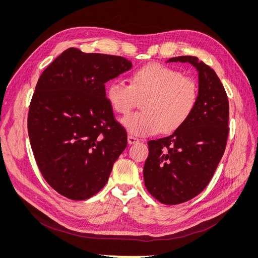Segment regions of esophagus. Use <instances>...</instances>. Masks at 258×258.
Segmentation results:
<instances>
[{
	"label": "esophagus",
	"mask_w": 258,
	"mask_h": 258,
	"mask_svg": "<svg viewBox=\"0 0 258 258\" xmlns=\"http://www.w3.org/2000/svg\"><path fill=\"white\" fill-rule=\"evenodd\" d=\"M139 142V139L136 138V137H132V136H129L128 137V143L129 144H136Z\"/></svg>",
	"instance_id": "esophagus-1"
}]
</instances>
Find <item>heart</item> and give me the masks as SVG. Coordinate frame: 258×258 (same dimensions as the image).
<instances>
[{
    "label": "heart",
    "mask_w": 258,
    "mask_h": 258,
    "mask_svg": "<svg viewBox=\"0 0 258 258\" xmlns=\"http://www.w3.org/2000/svg\"><path fill=\"white\" fill-rule=\"evenodd\" d=\"M106 98L118 114L130 113L142 101V110L121 120L130 135L148 137L171 132L189 119L198 103L199 89L191 77L172 68L152 63L139 69L131 84L115 80L106 88Z\"/></svg>",
    "instance_id": "obj_1"
}]
</instances>
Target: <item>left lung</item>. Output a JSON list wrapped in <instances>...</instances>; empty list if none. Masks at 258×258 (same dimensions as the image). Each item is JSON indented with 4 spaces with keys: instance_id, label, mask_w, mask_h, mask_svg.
Masks as SVG:
<instances>
[{
    "instance_id": "1",
    "label": "left lung",
    "mask_w": 258,
    "mask_h": 258,
    "mask_svg": "<svg viewBox=\"0 0 258 258\" xmlns=\"http://www.w3.org/2000/svg\"><path fill=\"white\" fill-rule=\"evenodd\" d=\"M167 62L190 63L199 80L198 103L189 119L171 136L147 143L146 188L161 204L172 206L196 197L210 183L227 142L229 103L214 70L197 57H174Z\"/></svg>"
}]
</instances>
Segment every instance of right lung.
I'll use <instances>...</instances> for the list:
<instances>
[{
  "mask_svg": "<svg viewBox=\"0 0 258 258\" xmlns=\"http://www.w3.org/2000/svg\"><path fill=\"white\" fill-rule=\"evenodd\" d=\"M132 68L119 56L69 48L45 69L31 100L28 132L42 175L72 200L103 188L127 146L104 84Z\"/></svg>",
  "mask_w": 258,
  "mask_h": 258,
  "instance_id": "obj_1",
  "label": "right lung"
}]
</instances>
